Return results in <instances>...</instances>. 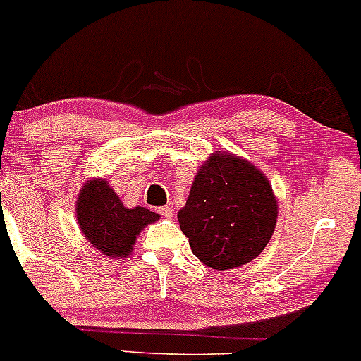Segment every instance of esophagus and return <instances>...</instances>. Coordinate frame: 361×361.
Instances as JSON below:
<instances>
[{
	"mask_svg": "<svg viewBox=\"0 0 361 361\" xmlns=\"http://www.w3.org/2000/svg\"><path fill=\"white\" fill-rule=\"evenodd\" d=\"M158 212H159V215H163V217H173V214H176V212H173V205H165V207H161V208H158Z\"/></svg>",
	"mask_w": 361,
	"mask_h": 361,
	"instance_id": "34e87169",
	"label": "esophagus"
}]
</instances>
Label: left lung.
Wrapping results in <instances>:
<instances>
[{"label": "left lung", "instance_id": "8db88e82", "mask_svg": "<svg viewBox=\"0 0 361 361\" xmlns=\"http://www.w3.org/2000/svg\"><path fill=\"white\" fill-rule=\"evenodd\" d=\"M276 217L267 177L231 153H212L177 214L192 254L221 271L254 261L269 243Z\"/></svg>", "mask_w": 361, "mask_h": 361}]
</instances>
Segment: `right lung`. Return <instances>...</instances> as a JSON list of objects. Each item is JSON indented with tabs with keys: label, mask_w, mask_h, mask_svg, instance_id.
<instances>
[{
	"label": "right lung",
	"mask_w": 361,
	"mask_h": 361,
	"mask_svg": "<svg viewBox=\"0 0 361 361\" xmlns=\"http://www.w3.org/2000/svg\"><path fill=\"white\" fill-rule=\"evenodd\" d=\"M76 217L85 238L109 257H126L137 236L159 215L144 207L126 208L109 182L87 180L76 202Z\"/></svg>",
	"instance_id": "1"
}]
</instances>
